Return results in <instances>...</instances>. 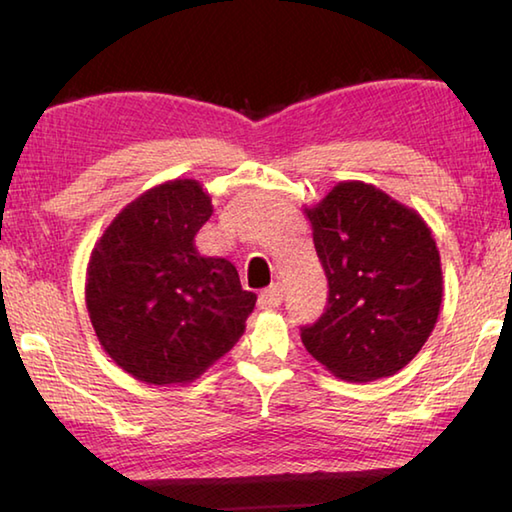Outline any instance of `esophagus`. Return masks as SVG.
I'll return each mask as SVG.
<instances>
[{
    "mask_svg": "<svg viewBox=\"0 0 512 512\" xmlns=\"http://www.w3.org/2000/svg\"><path fill=\"white\" fill-rule=\"evenodd\" d=\"M280 302H282V287L280 284H273V287H268L259 293L257 305L259 309H275Z\"/></svg>",
    "mask_w": 512,
    "mask_h": 512,
    "instance_id": "esophagus-1",
    "label": "esophagus"
}]
</instances>
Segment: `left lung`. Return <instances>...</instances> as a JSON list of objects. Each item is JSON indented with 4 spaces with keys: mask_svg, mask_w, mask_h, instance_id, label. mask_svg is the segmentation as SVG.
<instances>
[{
    "mask_svg": "<svg viewBox=\"0 0 512 512\" xmlns=\"http://www.w3.org/2000/svg\"><path fill=\"white\" fill-rule=\"evenodd\" d=\"M305 216L329 282L325 314L302 327L307 352L345 381L395 375L427 343L443 302L431 228L363 180L334 185Z\"/></svg>",
    "mask_w": 512,
    "mask_h": 512,
    "instance_id": "left-lung-1",
    "label": "left lung"
}]
</instances>
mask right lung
I'll return each instance as SVG.
<instances>
[{
  "instance_id": "add662e5",
  "label": "right lung",
  "mask_w": 512,
  "mask_h": 512,
  "mask_svg": "<svg viewBox=\"0 0 512 512\" xmlns=\"http://www.w3.org/2000/svg\"><path fill=\"white\" fill-rule=\"evenodd\" d=\"M214 212L194 178H173L121 207L85 271V305L103 352L144 384H189L232 350L257 296L228 259L198 253Z\"/></svg>"
}]
</instances>
